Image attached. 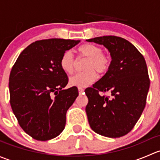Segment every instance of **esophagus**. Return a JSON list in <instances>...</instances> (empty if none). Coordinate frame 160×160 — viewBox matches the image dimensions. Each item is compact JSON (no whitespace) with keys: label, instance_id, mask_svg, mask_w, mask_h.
<instances>
[{"label":"esophagus","instance_id":"1","mask_svg":"<svg viewBox=\"0 0 160 160\" xmlns=\"http://www.w3.org/2000/svg\"><path fill=\"white\" fill-rule=\"evenodd\" d=\"M78 91H79V93H83V91H84V89L82 88H78Z\"/></svg>","mask_w":160,"mask_h":160}]
</instances>
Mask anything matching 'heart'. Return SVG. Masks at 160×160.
Wrapping results in <instances>:
<instances>
[{"label": "heart", "instance_id": "b5f03b06", "mask_svg": "<svg viewBox=\"0 0 160 160\" xmlns=\"http://www.w3.org/2000/svg\"><path fill=\"white\" fill-rule=\"evenodd\" d=\"M100 46L93 44H83L77 48V58L86 59L83 64L85 71L79 72L70 78V86L84 88L89 86L95 80L96 72L104 74L110 68L111 58L103 52ZM61 70L67 74H72L76 67V60L70 51L63 52L59 60Z\"/></svg>", "mask_w": 160, "mask_h": 160}]
</instances>
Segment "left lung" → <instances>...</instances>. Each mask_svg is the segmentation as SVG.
<instances>
[{
    "mask_svg": "<svg viewBox=\"0 0 160 160\" xmlns=\"http://www.w3.org/2000/svg\"><path fill=\"white\" fill-rule=\"evenodd\" d=\"M110 52V68L104 77L85 90L90 128L109 138L128 134L139 119L146 104L150 80L146 60L128 40L114 35L87 40ZM108 91L112 98L99 94Z\"/></svg>",
    "mask_w": 160,
    "mask_h": 160,
    "instance_id": "1",
    "label": "left lung"
}]
</instances>
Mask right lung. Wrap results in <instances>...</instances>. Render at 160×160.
Segmentation results:
<instances>
[{
	"label": "right lung",
	"mask_w": 160,
	"mask_h": 160,
	"mask_svg": "<svg viewBox=\"0 0 160 160\" xmlns=\"http://www.w3.org/2000/svg\"><path fill=\"white\" fill-rule=\"evenodd\" d=\"M80 42L38 40L21 52L11 69V108L21 128L34 139H52L65 128L67 111L79 93L76 87L63 90L68 77L59 60L63 52Z\"/></svg>",
	"instance_id": "1"
}]
</instances>
